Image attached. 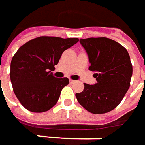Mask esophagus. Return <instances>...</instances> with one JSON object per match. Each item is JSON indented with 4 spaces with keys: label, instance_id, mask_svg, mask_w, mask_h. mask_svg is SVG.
<instances>
[{
    "label": "esophagus",
    "instance_id": "obj_1",
    "mask_svg": "<svg viewBox=\"0 0 145 145\" xmlns=\"http://www.w3.org/2000/svg\"><path fill=\"white\" fill-rule=\"evenodd\" d=\"M69 81H70V83H71V84H73V83H75V82H76V81H73V80H71V79H70V80H69Z\"/></svg>",
    "mask_w": 145,
    "mask_h": 145
}]
</instances>
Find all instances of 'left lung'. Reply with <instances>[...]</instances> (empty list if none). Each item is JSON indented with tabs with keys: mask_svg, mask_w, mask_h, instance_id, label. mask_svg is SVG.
I'll use <instances>...</instances> for the list:
<instances>
[{
	"mask_svg": "<svg viewBox=\"0 0 145 145\" xmlns=\"http://www.w3.org/2000/svg\"><path fill=\"white\" fill-rule=\"evenodd\" d=\"M87 53L97 82L84 84V90L76 93L78 103L89 112L104 114L114 110L130 86L132 65L129 54L119 42L108 38L80 39Z\"/></svg>",
	"mask_w": 145,
	"mask_h": 145,
	"instance_id": "left-lung-1",
	"label": "left lung"
}]
</instances>
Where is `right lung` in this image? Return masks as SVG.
<instances>
[{"mask_svg":"<svg viewBox=\"0 0 145 145\" xmlns=\"http://www.w3.org/2000/svg\"><path fill=\"white\" fill-rule=\"evenodd\" d=\"M79 41L77 38L42 36L22 45L10 64V80L21 104L31 112H45L57 103L69 81L52 72L62 53Z\"/></svg>","mask_w":145,"mask_h":145,"instance_id":"add662e5","label":"right lung"}]
</instances>
